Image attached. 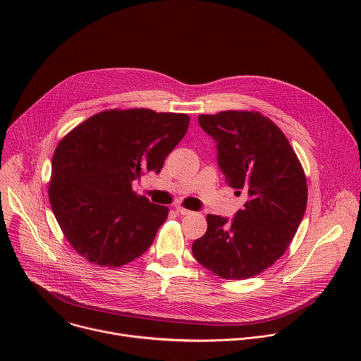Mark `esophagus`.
<instances>
[{
  "label": "esophagus",
  "instance_id": "esophagus-1",
  "mask_svg": "<svg viewBox=\"0 0 361 361\" xmlns=\"http://www.w3.org/2000/svg\"><path fill=\"white\" fill-rule=\"evenodd\" d=\"M176 212H177L178 214H181V216H187V214H191V212H190V210H187V209H184L183 205H176Z\"/></svg>",
  "mask_w": 361,
  "mask_h": 361
}]
</instances>
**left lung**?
<instances>
[{
  "label": "left lung",
  "instance_id": "8db88e82",
  "mask_svg": "<svg viewBox=\"0 0 361 361\" xmlns=\"http://www.w3.org/2000/svg\"><path fill=\"white\" fill-rule=\"evenodd\" d=\"M198 123L217 141L226 181L245 191L247 201L231 223L209 214L192 255L221 279L254 277L280 259L301 223L307 207L302 166L284 133L259 111L201 114Z\"/></svg>",
  "mask_w": 361,
  "mask_h": 361
}]
</instances>
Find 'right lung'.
<instances>
[{
  "instance_id": "1",
  "label": "right lung",
  "mask_w": 361,
  "mask_h": 361,
  "mask_svg": "<svg viewBox=\"0 0 361 361\" xmlns=\"http://www.w3.org/2000/svg\"><path fill=\"white\" fill-rule=\"evenodd\" d=\"M190 126L187 114L148 109L106 110L59 142L48 197L61 231L84 259L101 267L134 262L169 216L133 190V181L160 173Z\"/></svg>"
}]
</instances>
